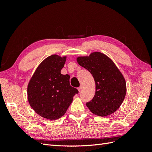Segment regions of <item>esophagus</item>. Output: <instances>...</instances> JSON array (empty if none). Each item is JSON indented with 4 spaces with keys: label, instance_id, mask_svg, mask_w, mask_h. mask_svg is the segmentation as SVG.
Returning a JSON list of instances; mask_svg holds the SVG:
<instances>
[{
    "label": "esophagus",
    "instance_id": "obj_1",
    "mask_svg": "<svg viewBox=\"0 0 152 152\" xmlns=\"http://www.w3.org/2000/svg\"><path fill=\"white\" fill-rule=\"evenodd\" d=\"M78 90H79V92L82 91V86H80L79 87H78Z\"/></svg>",
    "mask_w": 152,
    "mask_h": 152
}]
</instances>
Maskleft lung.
Listing matches in <instances>:
<instances>
[{
    "instance_id": "8db88e82",
    "label": "left lung",
    "mask_w": 152,
    "mask_h": 152,
    "mask_svg": "<svg viewBox=\"0 0 152 152\" xmlns=\"http://www.w3.org/2000/svg\"><path fill=\"white\" fill-rule=\"evenodd\" d=\"M77 61L91 73L95 81V94L93 99L86 103L87 107L100 117L114 113L126 94V80L120 70L111 59L99 52L78 57Z\"/></svg>"
}]
</instances>
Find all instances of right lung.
Segmentation results:
<instances>
[{
	"instance_id": "add662e5",
	"label": "right lung",
	"mask_w": 152,
	"mask_h": 152,
	"mask_svg": "<svg viewBox=\"0 0 152 152\" xmlns=\"http://www.w3.org/2000/svg\"><path fill=\"white\" fill-rule=\"evenodd\" d=\"M66 56L51 55L41 63L31 78L27 88L31 107L40 116L56 120L64 115L79 93L70 84V75H63L61 70Z\"/></svg>"
}]
</instances>
